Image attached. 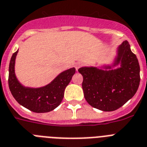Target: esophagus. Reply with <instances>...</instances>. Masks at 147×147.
Masks as SVG:
<instances>
[{"label":"esophagus","instance_id":"obj_1","mask_svg":"<svg viewBox=\"0 0 147 147\" xmlns=\"http://www.w3.org/2000/svg\"><path fill=\"white\" fill-rule=\"evenodd\" d=\"M81 66H82V64H81V63H76V70H77V71H78V69H79V68L81 67Z\"/></svg>","mask_w":147,"mask_h":147}]
</instances>
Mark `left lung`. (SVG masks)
I'll return each instance as SVG.
<instances>
[{
    "mask_svg": "<svg viewBox=\"0 0 147 147\" xmlns=\"http://www.w3.org/2000/svg\"><path fill=\"white\" fill-rule=\"evenodd\" d=\"M112 65L101 68L84 66L82 88L89 105L103 111H113L125 104L136 93L140 84V65L125 40L117 48ZM119 64L121 67L113 69Z\"/></svg>",
    "mask_w": 147,
    "mask_h": 147,
    "instance_id": "obj_1",
    "label": "left lung"
}]
</instances>
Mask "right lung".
Instances as JSON below:
<instances>
[{
  "instance_id": "1",
  "label": "right lung",
  "mask_w": 147,
  "mask_h": 147,
  "mask_svg": "<svg viewBox=\"0 0 147 147\" xmlns=\"http://www.w3.org/2000/svg\"><path fill=\"white\" fill-rule=\"evenodd\" d=\"M18 51L11 57L9 66L8 83L9 90L15 99L24 108L35 113H46L60 105L64 91L76 73L71 68L62 71L51 83L39 88L24 87L18 81L15 73V63Z\"/></svg>"
}]
</instances>
